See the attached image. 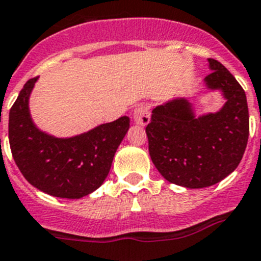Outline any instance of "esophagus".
Segmentation results:
<instances>
[{"mask_svg":"<svg viewBox=\"0 0 261 261\" xmlns=\"http://www.w3.org/2000/svg\"><path fill=\"white\" fill-rule=\"evenodd\" d=\"M150 118H151V114H150V109L146 105H140L135 109L133 112V120L138 125H146L150 123Z\"/></svg>","mask_w":261,"mask_h":261,"instance_id":"esophagus-1","label":"esophagus"}]
</instances>
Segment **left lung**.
<instances>
[{
  "label": "left lung",
  "mask_w": 261,
  "mask_h": 261,
  "mask_svg": "<svg viewBox=\"0 0 261 261\" xmlns=\"http://www.w3.org/2000/svg\"><path fill=\"white\" fill-rule=\"evenodd\" d=\"M210 89L226 103L216 114L194 118L189 102L174 99L152 110L146 126L152 163L167 181L189 189L215 185L238 167L247 146L250 121L243 88L216 59L208 58Z\"/></svg>",
  "instance_id": "obj_1"
}]
</instances>
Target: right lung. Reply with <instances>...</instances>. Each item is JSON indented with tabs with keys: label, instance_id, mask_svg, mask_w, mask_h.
<instances>
[{
	"label": "right lung",
	"instance_id": "add662e5",
	"mask_svg": "<svg viewBox=\"0 0 261 261\" xmlns=\"http://www.w3.org/2000/svg\"><path fill=\"white\" fill-rule=\"evenodd\" d=\"M37 77L30 79L9 114L11 154L25 180L46 194L79 199L106 180L112 159L129 129L123 116L72 138H56L38 130L28 111Z\"/></svg>",
	"mask_w": 261,
	"mask_h": 261
}]
</instances>
